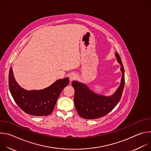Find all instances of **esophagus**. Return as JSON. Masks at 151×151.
I'll return each mask as SVG.
<instances>
[{"label": "esophagus", "instance_id": "1", "mask_svg": "<svg viewBox=\"0 0 151 151\" xmlns=\"http://www.w3.org/2000/svg\"><path fill=\"white\" fill-rule=\"evenodd\" d=\"M77 79V75L75 73H72L70 75V77H69V80L70 82L75 80Z\"/></svg>", "mask_w": 151, "mask_h": 151}]
</instances>
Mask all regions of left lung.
<instances>
[{
    "label": "left lung",
    "instance_id": "left-lung-1",
    "mask_svg": "<svg viewBox=\"0 0 151 151\" xmlns=\"http://www.w3.org/2000/svg\"><path fill=\"white\" fill-rule=\"evenodd\" d=\"M115 56L121 65L122 77L119 86L112 96L97 94L92 91L86 84L75 81L72 82L75 90V106L78 114L82 118L94 119L104 116L109 113L119 103L124 87V69L120 56L116 52Z\"/></svg>",
    "mask_w": 151,
    "mask_h": 151
}]
</instances>
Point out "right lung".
Here are the masks:
<instances>
[{"label":"right lung","mask_w":151,"mask_h":151,"mask_svg":"<svg viewBox=\"0 0 151 151\" xmlns=\"http://www.w3.org/2000/svg\"><path fill=\"white\" fill-rule=\"evenodd\" d=\"M11 68L9 73V88L17 105L26 113L34 116H46L54 110L57 100L64 87L69 83L66 78L57 80L48 87L39 90H27L15 81Z\"/></svg>","instance_id":"right-lung-1"}]
</instances>
